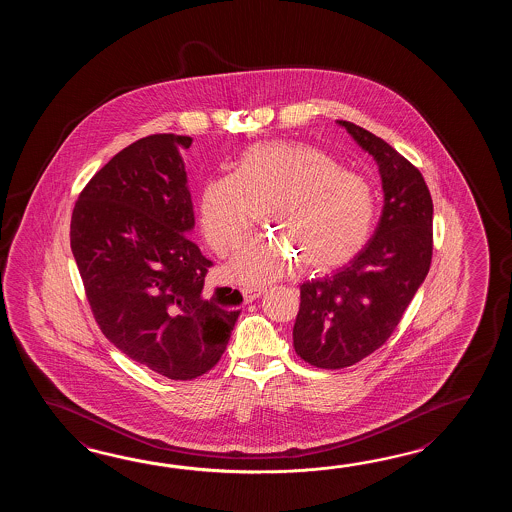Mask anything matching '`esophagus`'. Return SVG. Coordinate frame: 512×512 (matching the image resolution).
<instances>
[{
	"instance_id": "34e87169",
	"label": "esophagus",
	"mask_w": 512,
	"mask_h": 512,
	"mask_svg": "<svg viewBox=\"0 0 512 512\" xmlns=\"http://www.w3.org/2000/svg\"><path fill=\"white\" fill-rule=\"evenodd\" d=\"M263 291H265L263 287H241V294H243L247 304H251L256 298H260Z\"/></svg>"
}]
</instances>
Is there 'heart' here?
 <instances>
[{
  "instance_id": "1",
  "label": "heart",
  "mask_w": 512,
  "mask_h": 512,
  "mask_svg": "<svg viewBox=\"0 0 512 512\" xmlns=\"http://www.w3.org/2000/svg\"><path fill=\"white\" fill-rule=\"evenodd\" d=\"M263 210L294 247L258 236L230 261L241 283H265L304 260L327 271L351 260L370 238L377 201L370 183L329 153L294 141L260 142L243 150L232 174L208 179L199 197L201 229L210 249H238Z\"/></svg>"
}]
</instances>
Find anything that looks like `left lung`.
Instances as JSON below:
<instances>
[{"label": "left lung", "mask_w": 512, "mask_h": 512, "mask_svg": "<svg viewBox=\"0 0 512 512\" xmlns=\"http://www.w3.org/2000/svg\"><path fill=\"white\" fill-rule=\"evenodd\" d=\"M337 124L379 166L384 205L373 236L348 263L300 285L294 349L324 370L348 368L381 348L432 261L434 205L421 172L381 137L348 120Z\"/></svg>", "instance_id": "obj_1"}]
</instances>
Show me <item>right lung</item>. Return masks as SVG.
<instances>
[{
	"instance_id": "right-lung-1",
	"label": "right lung",
	"mask_w": 512,
	"mask_h": 512,
	"mask_svg": "<svg viewBox=\"0 0 512 512\" xmlns=\"http://www.w3.org/2000/svg\"><path fill=\"white\" fill-rule=\"evenodd\" d=\"M192 137L133 142L93 175L71 218V251L98 327L131 360L172 381L212 370L240 316V291L205 293L207 260L181 150Z\"/></svg>"
}]
</instances>
